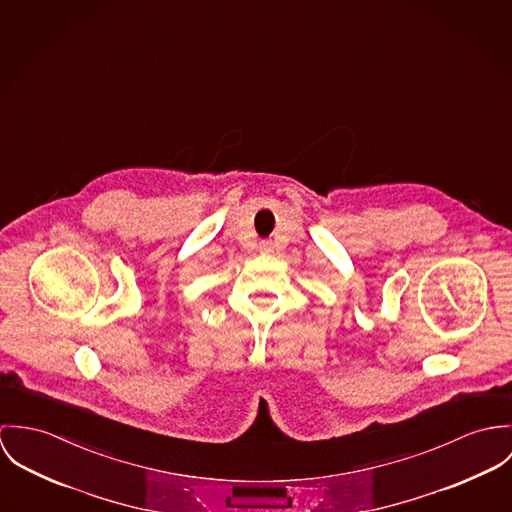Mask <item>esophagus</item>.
Returning a JSON list of instances; mask_svg holds the SVG:
<instances>
[{"label":"esophagus","instance_id":"obj_1","mask_svg":"<svg viewBox=\"0 0 512 512\" xmlns=\"http://www.w3.org/2000/svg\"><path fill=\"white\" fill-rule=\"evenodd\" d=\"M259 249L265 251V253L273 251V241H261V243H259Z\"/></svg>","mask_w":512,"mask_h":512}]
</instances>
